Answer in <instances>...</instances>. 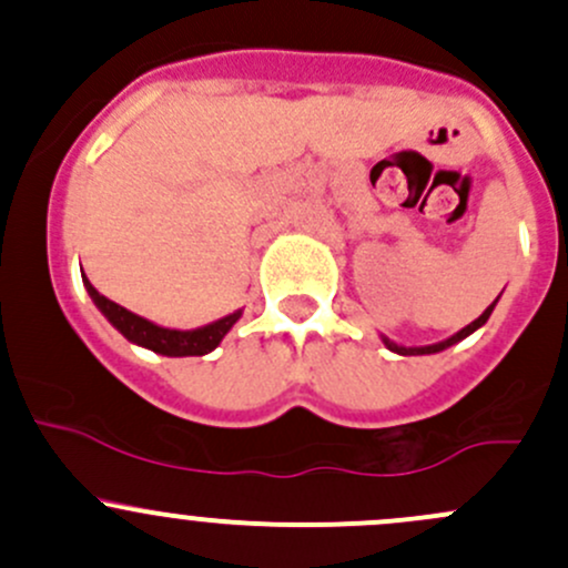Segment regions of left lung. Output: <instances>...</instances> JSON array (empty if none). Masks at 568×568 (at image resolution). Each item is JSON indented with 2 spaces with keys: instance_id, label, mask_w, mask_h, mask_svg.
<instances>
[{
  "instance_id": "8db88e82",
  "label": "left lung",
  "mask_w": 568,
  "mask_h": 568,
  "mask_svg": "<svg viewBox=\"0 0 568 568\" xmlns=\"http://www.w3.org/2000/svg\"><path fill=\"white\" fill-rule=\"evenodd\" d=\"M497 300H500V296H497ZM497 300L491 302V305L486 307V311L480 313V316L475 318L473 324H467V326H464V329L456 332V335L445 337V341H439V343H432V346H400V343L390 341V337H387V335H382V343H385V346L390 348V352L400 354V357H415V354H437V352H445V348H450V346H454V343H459V341H464V337H469V335H473L475 329H480V326H484L486 321H489L491 311H495V305H497Z\"/></svg>"
}]
</instances>
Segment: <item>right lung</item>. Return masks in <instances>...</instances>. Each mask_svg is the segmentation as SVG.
Here are the masks:
<instances>
[{"label": "right lung", "instance_id": "add662e5", "mask_svg": "<svg viewBox=\"0 0 568 568\" xmlns=\"http://www.w3.org/2000/svg\"><path fill=\"white\" fill-rule=\"evenodd\" d=\"M82 283L84 288H88L90 300L95 302V307L104 313V318L125 337V341L136 343V346L142 348H151V352L162 354V357H203V354L214 352L222 343V337L233 329V324H236L244 313L233 311L231 316L216 318L211 321V324L197 326V329H170V326H159L153 324V321L125 311V307L114 305L112 300H106L104 294H99V291L93 288V283H90L84 274Z\"/></svg>", "mask_w": 568, "mask_h": 568}]
</instances>
